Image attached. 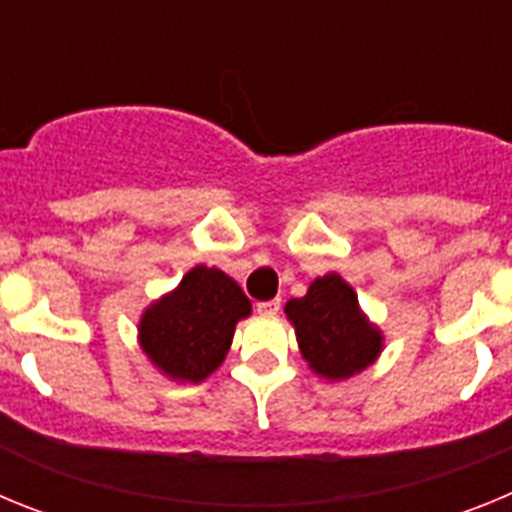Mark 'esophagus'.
<instances>
[{
  "label": "esophagus",
  "mask_w": 512,
  "mask_h": 512,
  "mask_svg": "<svg viewBox=\"0 0 512 512\" xmlns=\"http://www.w3.org/2000/svg\"><path fill=\"white\" fill-rule=\"evenodd\" d=\"M279 307H282V300L277 297V300L259 302V305H256V312H259V315H277Z\"/></svg>",
  "instance_id": "1"
}]
</instances>
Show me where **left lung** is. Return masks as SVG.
Wrapping results in <instances>:
<instances>
[{"mask_svg": "<svg viewBox=\"0 0 512 512\" xmlns=\"http://www.w3.org/2000/svg\"><path fill=\"white\" fill-rule=\"evenodd\" d=\"M284 315L295 328L302 359L328 382L364 372L382 354V330L366 318L354 287L336 271L315 279L305 297L289 300Z\"/></svg>", "mask_w": 512, "mask_h": 512, "instance_id": "8db88e82", "label": "left lung"}]
</instances>
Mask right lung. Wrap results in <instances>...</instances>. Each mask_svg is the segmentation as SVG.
<instances>
[{"mask_svg": "<svg viewBox=\"0 0 512 512\" xmlns=\"http://www.w3.org/2000/svg\"><path fill=\"white\" fill-rule=\"evenodd\" d=\"M251 300L233 277L197 264L171 292L153 300L138 323V343L158 372L176 384H200L223 364Z\"/></svg>", "mask_w": 512, "mask_h": 512, "instance_id": "right-lung-1", "label": "right lung"}]
</instances>
